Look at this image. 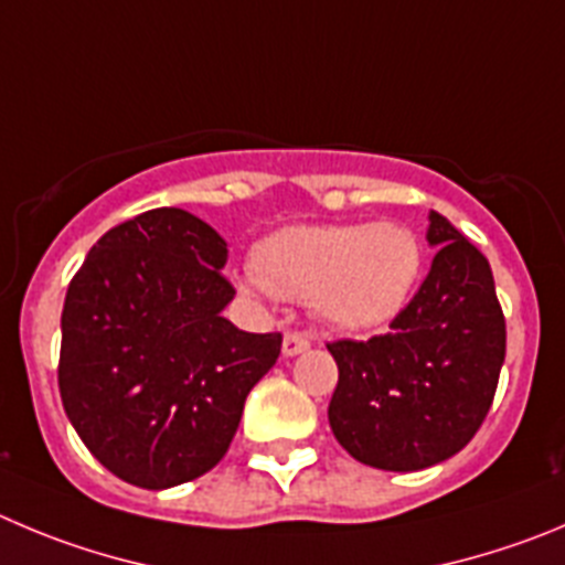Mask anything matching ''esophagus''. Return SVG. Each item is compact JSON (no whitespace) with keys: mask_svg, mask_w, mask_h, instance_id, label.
<instances>
[{"mask_svg":"<svg viewBox=\"0 0 565 565\" xmlns=\"http://www.w3.org/2000/svg\"><path fill=\"white\" fill-rule=\"evenodd\" d=\"M307 348H309L307 334H300V331H287V334H284V345H281L284 356H295L300 354V351H307Z\"/></svg>","mask_w":565,"mask_h":565,"instance_id":"esophagus-1","label":"esophagus"}]
</instances>
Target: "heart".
I'll use <instances>...</instances> for the list:
<instances>
[{
  "mask_svg": "<svg viewBox=\"0 0 565 565\" xmlns=\"http://www.w3.org/2000/svg\"><path fill=\"white\" fill-rule=\"evenodd\" d=\"M250 284L289 300H312L315 312L342 329L384 323L407 303L420 273V245L404 225L287 228L256 247Z\"/></svg>",
  "mask_w": 565,
  "mask_h": 565,
  "instance_id": "obj_1",
  "label": "heart"
}]
</instances>
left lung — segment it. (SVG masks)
Returning a JSON list of instances; mask_svg holds the SVG:
<instances>
[{"label":"left lung","instance_id":"8db88e82","mask_svg":"<svg viewBox=\"0 0 565 565\" xmlns=\"http://www.w3.org/2000/svg\"><path fill=\"white\" fill-rule=\"evenodd\" d=\"M437 247L424 284L371 340H334L329 424L342 449L384 471H420L466 449L482 426L508 329L488 258L431 211Z\"/></svg>","mask_w":565,"mask_h":565}]
</instances>
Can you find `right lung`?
Listing matches in <instances>:
<instances>
[{
    "mask_svg": "<svg viewBox=\"0 0 565 565\" xmlns=\"http://www.w3.org/2000/svg\"><path fill=\"white\" fill-rule=\"evenodd\" d=\"M228 245L183 209H150L97 239L68 281L57 387L88 451L147 490L203 477L228 451L281 334L223 318Z\"/></svg>",
    "mask_w": 565,
    "mask_h": 565,
    "instance_id": "1",
    "label": "right lung"
}]
</instances>
